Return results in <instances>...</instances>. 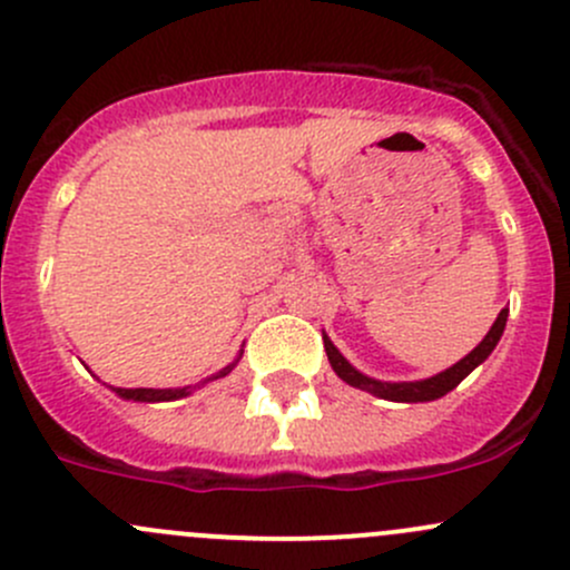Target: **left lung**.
<instances>
[{"label": "left lung", "mask_w": 570, "mask_h": 570, "mask_svg": "<svg viewBox=\"0 0 570 570\" xmlns=\"http://www.w3.org/2000/svg\"><path fill=\"white\" fill-rule=\"evenodd\" d=\"M504 321H508V307H504L502 313L497 315L494 326L489 328V334L483 337V343H480L478 348L472 351V354H466L461 362H455L450 371L433 375V379H425V381H409V384H390V381L367 379V375L354 371V367H351L348 362L343 360V354L334 348L332 340H328V337H324V348H326L328 362H332L334 373H337L340 379L345 381V384L356 386V390H365V392H371V395L384 397V401H401V403L436 401V397L448 395L450 390H455V386H459L461 381L466 379V375L480 365V362L489 360V354L497 348V343H500V337L504 332Z\"/></svg>", "instance_id": "obj_1"}]
</instances>
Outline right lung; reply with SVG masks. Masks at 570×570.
<instances>
[{
	"mask_svg": "<svg viewBox=\"0 0 570 570\" xmlns=\"http://www.w3.org/2000/svg\"><path fill=\"white\" fill-rule=\"evenodd\" d=\"M233 371V365L230 367H225V371H222L219 375H227ZM219 375H216V379H219ZM117 395L120 397H128V401H175V397H184V395H189V390H142V386H117Z\"/></svg>",
	"mask_w": 570,
	"mask_h": 570,
	"instance_id": "1",
	"label": "right lung"
}]
</instances>
